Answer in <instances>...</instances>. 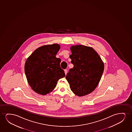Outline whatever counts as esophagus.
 Here are the masks:
<instances>
[{
	"label": "esophagus",
	"instance_id": "obj_1",
	"mask_svg": "<svg viewBox=\"0 0 132 132\" xmlns=\"http://www.w3.org/2000/svg\"><path fill=\"white\" fill-rule=\"evenodd\" d=\"M64 72H65V75H66L67 73V72H68V70H67V69H64Z\"/></svg>",
	"mask_w": 132,
	"mask_h": 132
}]
</instances>
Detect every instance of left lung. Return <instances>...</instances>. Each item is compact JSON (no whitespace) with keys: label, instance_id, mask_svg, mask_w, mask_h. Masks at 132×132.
<instances>
[{"label":"left lung","instance_id":"8db88e82","mask_svg":"<svg viewBox=\"0 0 132 132\" xmlns=\"http://www.w3.org/2000/svg\"><path fill=\"white\" fill-rule=\"evenodd\" d=\"M70 58L73 67L66 76L71 90L78 96H86L96 89L101 79L104 64L92 47L72 45Z\"/></svg>","mask_w":132,"mask_h":132}]
</instances>
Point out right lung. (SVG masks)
<instances>
[{
    "mask_svg": "<svg viewBox=\"0 0 132 132\" xmlns=\"http://www.w3.org/2000/svg\"><path fill=\"white\" fill-rule=\"evenodd\" d=\"M60 49L58 44L42 46L26 61L24 69L27 81L37 93L45 95L52 92L58 80L65 77L60 66L61 60L56 57Z\"/></svg>",
    "mask_w": 132,
    "mask_h": 132,
    "instance_id": "add662e5",
    "label": "right lung"
}]
</instances>
